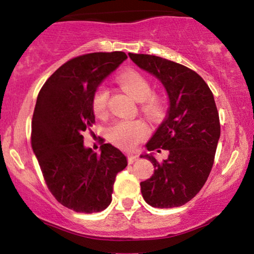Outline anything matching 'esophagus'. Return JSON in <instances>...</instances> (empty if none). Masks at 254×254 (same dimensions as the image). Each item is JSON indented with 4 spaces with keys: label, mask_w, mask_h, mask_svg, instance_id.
Instances as JSON below:
<instances>
[{
    "label": "esophagus",
    "mask_w": 254,
    "mask_h": 254,
    "mask_svg": "<svg viewBox=\"0 0 254 254\" xmlns=\"http://www.w3.org/2000/svg\"><path fill=\"white\" fill-rule=\"evenodd\" d=\"M138 159H139V155L132 154V153L127 154V161H129V164H133V162L137 161Z\"/></svg>",
    "instance_id": "obj_1"
}]
</instances>
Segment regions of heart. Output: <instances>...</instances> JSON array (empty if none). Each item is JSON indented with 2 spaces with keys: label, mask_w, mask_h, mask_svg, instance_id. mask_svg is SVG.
Here are the masks:
<instances>
[{
  "label": "heart",
  "mask_w": 254,
  "mask_h": 254,
  "mask_svg": "<svg viewBox=\"0 0 254 254\" xmlns=\"http://www.w3.org/2000/svg\"><path fill=\"white\" fill-rule=\"evenodd\" d=\"M122 89L132 96L137 102H141L145 113L155 116L160 113L161 103L157 96L151 95L150 81L137 70H125L117 77ZM108 89L104 86L97 88L93 97V108L95 114L103 115L108 107ZM148 134V127L143 121H117L109 129L111 143L124 150H132Z\"/></svg>",
  "instance_id": "heart-1"
}]
</instances>
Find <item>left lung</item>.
<instances>
[{
    "mask_svg": "<svg viewBox=\"0 0 254 254\" xmlns=\"http://www.w3.org/2000/svg\"><path fill=\"white\" fill-rule=\"evenodd\" d=\"M129 57L160 81L170 101L166 118L145 145L148 151L164 148L170 154L162 162L153 153L140 155L154 166V174L140 182L141 194L151 207H180L201 190L214 165L221 136L214 95L188 67L148 54Z\"/></svg>",
    "mask_w": 254,
    "mask_h": 254,
    "instance_id": "obj_1",
    "label": "left lung"
}]
</instances>
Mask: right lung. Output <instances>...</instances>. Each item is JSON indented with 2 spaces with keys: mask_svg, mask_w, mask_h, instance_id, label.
Masks as SVG:
<instances>
[{
  "mask_svg": "<svg viewBox=\"0 0 254 254\" xmlns=\"http://www.w3.org/2000/svg\"><path fill=\"white\" fill-rule=\"evenodd\" d=\"M125 59L124 52L76 57L40 89L32 117L31 144L47 187L76 212H100L111 203L115 179L127 165L111 144L101 154L83 145L82 132L95 122L93 97L101 82Z\"/></svg>",
  "mask_w": 254,
  "mask_h": 254,
  "instance_id": "1",
  "label": "right lung"
}]
</instances>
